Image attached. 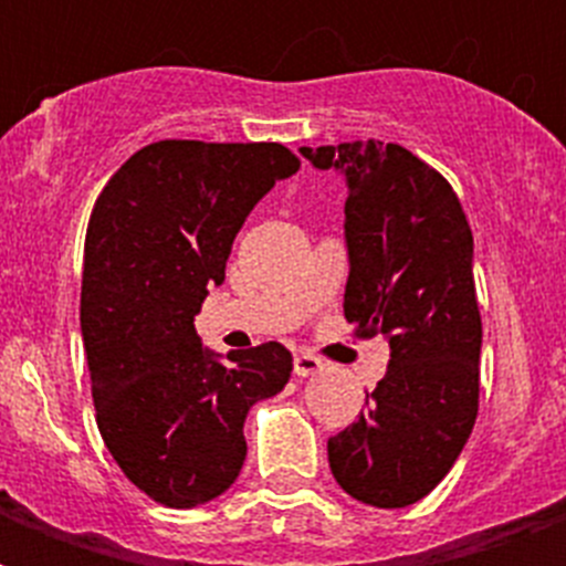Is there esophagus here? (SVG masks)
I'll return each mask as SVG.
<instances>
[{
	"label": "esophagus",
	"mask_w": 566,
	"mask_h": 566,
	"mask_svg": "<svg viewBox=\"0 0 566 566\" xmlns=\"http://www.w3.org/2000/svg\"><path fill=\"white\" fill-rule=\"evenodd\" d=\"M293 373L300 378L317 376V373H323V361L314 358V355H296V358H293Z\"/></svg>",
	"instance_id": "1"
}]
</instances>
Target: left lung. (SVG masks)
Masks as SVG:
<instances>
[{
  "instance_id": "1",
  "label": "left lung",
  "mask_w": 566,
  "mask_h": 566,
  "mask_svg": "<svg viewBox=\"0 0 566 566\" xmlns=\"http://www.w3.org/2000/svg\"><path fill=\"white\" fill-rule=\"evenodd\" d=\"M346 181L344 314L390 346L358 420L328 438V467L353 500L405 509L452 470L479 413L482 317L473 231L455 190L399 144L302 146Z\"/></svg>"
}]
</instances>
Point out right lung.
I'll list each match as a JSON object with an SVG mask.
<instances>
[{
	"label": "right lung",
	"instance_id": "right-lung-1",
	"mask_svg": "<svg viewBox=\"0 0 566 566\" xmlns=\"http://www.w3.org/2000/svg\"><path fill=\"white\" fill-rule=\"evenodd\" d=\"M296 170L282 144L158 140L93 205L82 337L96 422L128 482L161 505L196 509L229 491L247 458L249 408L291 378L282 344L222 358L193 317L226 282L249 211Z\"/></svg>",
	"mask_w": 566,
	"mask_h": 566
}]
</instances>
